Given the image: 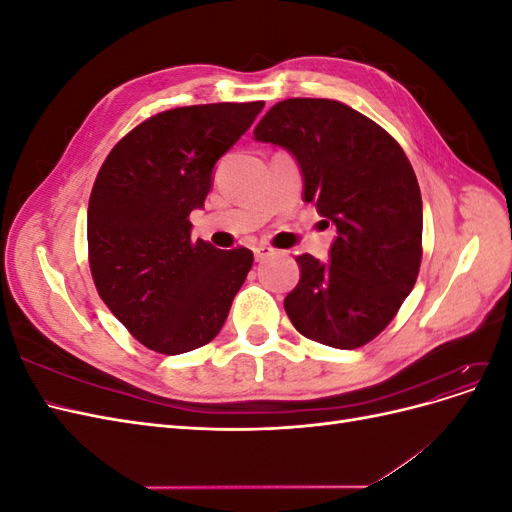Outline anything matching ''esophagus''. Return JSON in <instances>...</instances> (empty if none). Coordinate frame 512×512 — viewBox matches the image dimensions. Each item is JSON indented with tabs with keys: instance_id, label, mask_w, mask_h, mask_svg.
Instances as JSON below:
<instances>
[{
	"instance_id": "1",
	"label": "esophagus",
	"mask_w": 512,
	"mask_h": 512,
	"mask_svg": "<svg viewBox=\"0 0 512 512\" xmlns=\"http://www.w3.org/2000/svg\"><path fill=\"white\" fill-rule=\"evenodd\" d=\"M275 254V250L271 245H267V243H262V245H258V247H254V256H256V260H267L269 256H273Z\"/></svg>"
}]
</instances>
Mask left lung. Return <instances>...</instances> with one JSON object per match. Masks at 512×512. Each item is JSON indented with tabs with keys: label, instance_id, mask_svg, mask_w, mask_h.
<instances>
[{
	"label": "left lung",
	"instance_id": "1",
	"mask_svg": "<svg viewBox=\"0 0 512 512\" xmlns=\"http://www.w3.org/2000/svg\"><path fill=\"white\" fill-rule=\"evenodd\" d=\"M254 136L286 147L305 179V200L337 226L331 260L297 256L301 280L284 309L303 337L352 350L397 316L423 258V203L395 138L348 104L290 98Z\"/></svg>",
	"mask_w": 512,
	"mask_h": 512
}]
</instances>
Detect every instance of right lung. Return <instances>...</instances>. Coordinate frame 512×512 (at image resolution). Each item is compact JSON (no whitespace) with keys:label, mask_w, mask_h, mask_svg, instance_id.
I'll list each match as a JSON object with an SVG mask.
<instances>
[{"label":"right lung","mask_w":512,"mask_h":512,"mask_svg":"<svg viewBox=\"0 0 512 512\" xmlns=\"http://www.w3.org/2000/svg\"><path fill=\"white\" fill-rule=\"evenodd\" d=\"M265 102L170 108L138 123L108 153L87 209L89 269L100 299L132 337L181 354L220 333L252 269L247 247L192 239L213 166Z\"/></svg>","instance_id":"add662e5"}]
</instances>
